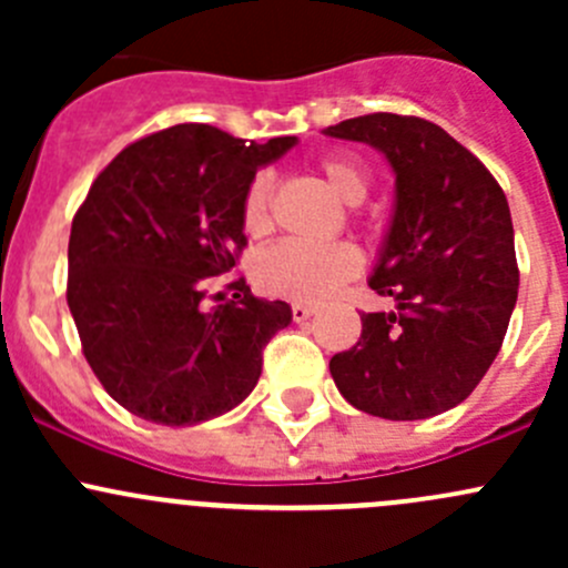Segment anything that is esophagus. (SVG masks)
Wrapping results in <instances>:
<instances>
[{
	"instance_id": "obj_1",
	"label": "esophagus",
	"mask_w": 568,
	"mask_h": 568,
	"mask_svg": "<svg viewBox=\"0 0 568 568\" xmlns=\"http://www.w3.org/2000/svg\"><path fill=\"white\" fill-rule=\"evenodd\" d=\"M316 313V307L311 305H302V302H296V305H291V316H294L296 324H302V321H307Z\"/></svg>"
}]
</instances>
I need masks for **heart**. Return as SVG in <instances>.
I'll return each instance as SVG.
<instances>
[{
    "instance_id": "heart-1",
    "label": "heart",
    "mask_w": 568,
    "mask_h": 568,
    "mask_svg": "<svg viewBox=\"0 0 568 568\" xmlns=\"http://www.w3.org/2000/svg\"><path fill=\"white\" fill-rule=\"evenodd\" d=\"M318 173L326 186L346 205L368 197L371 178L363 164L346 156L321 159ZM242 225L250 236H263L272 227V178L257 173L242 200ZM359 252L346 242L302 244L280 242L252 257V283L268 296L294 302H321L335 294L346 280L359 272Z\"/></svg>"
}]
</instances>
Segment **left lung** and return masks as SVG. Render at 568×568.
<instances>
[{
    "mask_svg": "<svg viewBox=\"0 0 568 568\" xmlns=\"http://www.w3.org/2000/svg\"><path fill=\"white\" fill-rule=\"evenodd\" d=\"M376 148L395 175L368 285L395 311L363 313L357 346L329 359L343 398L385 420H426L475 390L506 337L519 268L508 200L439 125L374 112L324 129Z\"/></svg>",
    "mask_w": 568,
    "mask_h": 568,
    "instance_id": "left-lung-1",
    "label": "left lung"
}]
</instances>
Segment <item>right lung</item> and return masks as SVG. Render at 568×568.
<instances>
[{"mask_svg":"<svg viewBox=\"0 0 568 568\" xmlns=\"http://www.w3.org/2000/svg\"><path fill=\"white\" fill-rule=\"evenodd\" d=\"M244 142L209 123H181L134 142L95 178L68 242V307L82 352L123 409L162 426H194L242 404L263 346L291 324V305H203L209 277L247 244L242 200L266 164L296 145Z\"/></svg>","mask_w":568,"mask_h":568,"instance_id":"right-lung-1","label":"right lung"}]
</instances>
